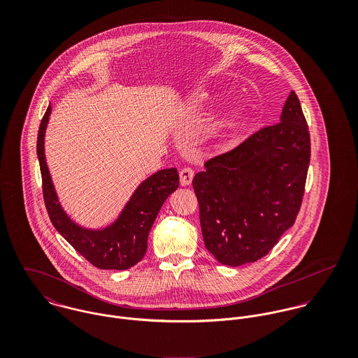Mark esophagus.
<instances>
[{
  "mask_svg": "<svg viewBox=\"0 0 358 358\" xmlns=\"http://www.w3.org/2000/svg\"><path fill=\"white\" fill-rule=\"evenodd\" d=\"M180 176V185L182 186H189L194 178V171L192 168H183L179 173Z\"/></svg>",
  "mask_w": 358,
  "mask_h": 358,
  "instance_id": "obj_1",
  "label": "esophagus"
}]
</instances>
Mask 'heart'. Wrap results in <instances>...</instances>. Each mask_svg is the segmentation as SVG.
<instances>
[{
	"mask_svg": "<svg viewBox=\"0 0 358 358\" xmlns=\"http://www.w3.org/2000/svg\"><path fill=\"white\" fill-rule=\"evenodd\" d=\"M245 108L244 106L238 104V106H233L230 108H227L219 118L217 121V127L219 129H224V131H230L234 129L236 127H238L241 124V121L245 118Z\"/></svg>",
	"mask_w": 358,
	"mask_h": 358,
	"instance_id": "obj_1",
	"label": "heart"
}]
</instances>
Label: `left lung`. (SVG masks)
<instances>
[{
	"mask_svg": "<svg viewBox=\"0 0 358 358\" xmlns=\"http://www.w3.org/2000/svg\"><path fill=\"white\" fill-rule=\"evenodd\" d=\"M280 121L208 159L193 179L205 247L222 264L236 267L267 255L296 220L310 134L294 91Z\"/></svg>",
	"mask_w": 358,
	"mask_h": 358,
	"instance_id": "8db88e82",
	"label": "left lung"
}]
</instances>
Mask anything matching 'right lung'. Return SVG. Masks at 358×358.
<instances>
[{"instance_id":"1","label":"right lung","mask_w":358,"mask_h":358,"mask_svg":"<svg viewBox=\"0 0 358 358\" xmlns=\"http://www.w3.org/2000/svg\"><path fill=\"white\" fill-rule=\"evenodd\" d=\"M48 106L38 129L37 155L40 161L44 201L52 224L64 240L91 264L104 270H125L143 259L148 237L164 201L179 187L176 168L161 169L139 185L118 219L110 226L92 230L74 223L59 204L45 162L44 138L51 114Z\"/></svg>"}]
</instances>
